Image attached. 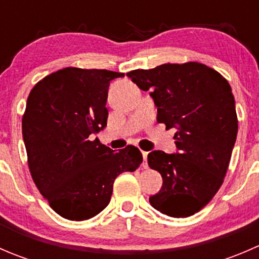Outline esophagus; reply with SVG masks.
Returning a JSON list of instances; mask_svg holds the SVG:
<instances>
[{
  "mask_svg": "<svg viewBox=\"0 0 259 259\" xmlns=\"http://www.w3.org/2000/svg\"><path fill=\"white\" fill-rule=\"evenodd\" d=\"M142 154H143V158H144V163H143V166H144V168H148V163H146V159H148V151H144V150H142Z\"/></svg>",
  "mask_w": 259,
  "mask_h": 259,
  "instance_id": "34e87169",
  "label": "esophagus"
}]
</instances>
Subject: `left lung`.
<instances>
[{
	"label": "left lung",
	"mask_w": 259,
	"mask_h": 259,
	"mask_svg": "<svg viewBox=\"0 0 259 259\" xmlns=\"http://www.w3.org/2000/svg\"><path fill=\"white\" fill-rule=\"evenodd\" d=\"M127 76L150 90L158 122L176 127L177 154L154 150L148 164L163 178L151 207L174 218L204 208L223 184L237 139L238 119L229 82L199 62L164 64L133 70Z\"/></svg>",
	"instance_id": "obj_1"
}]
</instances>
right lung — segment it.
<instances>
[{"mask_svg": "<svg viewBox=\"0 0 259 259\" xmlns=\"http://www.w3.org/2000/svg\"><path fill=\"white\" fill-rule=\"evenodd\" d=\"M121 72L65 67L38 81L27 98L22 135L31 177L62 218L86 221L106 208L114 180L143 161L138 148L119 151L94 135L106 126L108 89Z\"/></svg>", "mask_w": 259, "mask_h": 259, "instance_id": "right-lung-1", "label": "right lung"}]
</instances>
